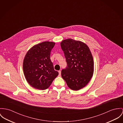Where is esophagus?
Wrapping results in <instances>:
<instances>
[{
  "label": "esophagus",
  "instance_id": "obj_1",
  "mask_svg": "<svg viewBox=\"0 0 123 123\" xmlns=\"http://www.w3.org/2000/svg\"><path fill=\"white\" fill-rule=\"evenodd\" d=\"M58 73H59V76H60L61 75V71H58Z\"/></svg>",
  "mask_w": 123,
  "mask_h": 123
}]
</instances>
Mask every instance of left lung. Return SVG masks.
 <instances>
[{"mask_svg": "<svg viewBox=\"0 0 123 123\" xmlns=\"http://www.w3.org/2000/svg\"><path fill=\"white\" fill-rule=\"evenodd\" d=\"M60 45L67 63L66 68L62 70V77L69 88L79 90L88 83L93 76L92 55L88 47L80 41L68 39Z\"/></svg>", "mask_w": 123, "mask_h": 123, "instance_id": "1", "label": "left lung"}]
</instances>
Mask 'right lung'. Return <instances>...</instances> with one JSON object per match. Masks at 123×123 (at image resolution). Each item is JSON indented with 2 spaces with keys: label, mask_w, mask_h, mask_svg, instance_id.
I'll return each mask as SVG.
<instances>
[{
  "label": "right lung",
  "mask_w": 123,
  "mask_h": 123,
  "mask_svg": "<svg viewBox=\"0 0 123 123\" xmlns=\"http://www.w3.org/2000/svg\"><path fill=\"white\" fill-rule=\"evenodd\" d=\"M55 43L44 42L31 48L24 57L23 69L25 78L32 87L39 90L48 88L58 75L50 58Z\"/></svg>",
  "instance_id": "1"
}]
</instances>
